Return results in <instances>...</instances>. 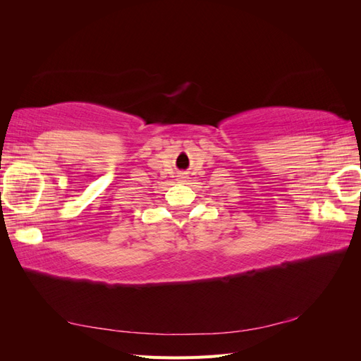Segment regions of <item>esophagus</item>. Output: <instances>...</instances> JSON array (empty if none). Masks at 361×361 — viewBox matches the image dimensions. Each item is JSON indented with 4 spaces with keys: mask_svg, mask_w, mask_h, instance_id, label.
<instances>
[{
    "mask_svg": "<svg viewBox=\"0 0 361 361\" xmlns=\"http://www.w3.org/2000/svg\"><path fill=\"white\" fill-rule=\"evenodd\" d=\"M182 179H183V178H182Z\"/></svg>",
    "mask_w": 361,
    "mask_h": 361,
    "instance_id": "34e87169",
    "label": "esophagus"
}]
</instances>
